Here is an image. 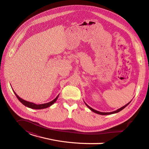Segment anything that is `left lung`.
Listing matches in <instances>:
<instances>
[{
	"instance_id": "1",
	"label": "left lung",
	"mask_w": 149,
	"mask_h": 149,
	"mask_svg": "<svg viewBox=\"0 0 149 149\" xmlns=\"http://www.w3.org/2000/svg\"><path fill=\"white\" fill-rule=\"evenodd\" d=\"M131 102V101H130L129 103H127V104H125L124 106H123V107H120V108H119V109H117L116 111H113V112H100V111H96V110H95V109H93V108H91V107H89L86 103L85 102H84V103H85V104L87 106V107L89 108V109L91 110V111H92L93 112H95V113H96V114H100V115H109V114H115V113H118V112H120V111H122L123 109H124V108L127 106H128L129 104V103Z\"/></svg>"
}]
</instances>
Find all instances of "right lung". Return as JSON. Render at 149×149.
Instances as JSON below:
<instances>
[{"label": "right lung", "instance_id": "right-lung-1", "mask_svg": "<svg viewBox=\"0 0 149 149\" xmlns=\"http://www.w3.org/2000/svg\"><path fill=\"white\" fill-rule=\"evenodd\" d=\"M14 92V91H13ZM15 96H17L18 100H19V101H20V102H22L23 104L26 107H28L29 108H31V109H45V108H47L49 106H51L52 105H53L54 103H55L57 99L59 96V94L56 96V97L55 99V100H53V101L47 102V103H45V104H36L33 103V102H31L27 101H25L24 100H22V98H20L19 96L17 95V94L14 92Z\"/></svg>", "mask_w": 149, "mask_h": 149}]
</instances>
